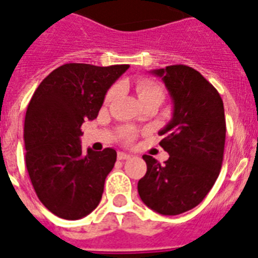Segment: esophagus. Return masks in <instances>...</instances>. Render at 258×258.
Returning a JSON list of instances; mask_svg holds the SVG:
<instances>
[{
    "instance_id": "obj_1",
    "label": "esophagus",
    "mask_w": 258,
    "mask_h": 258,
    "mask_svg": "<svg viewBox=\"0 0 258 258\" xmlns=\"http://www.w3.org/2000/svg\"><path fill=\"white\" fill-rule=\"evenodd\" d=\"M131 158V154L124 153V152H118V160H128Z\"/></svg>"
}]
</instances>
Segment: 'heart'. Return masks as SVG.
<instances>
[{"label":"heart","instance_id":"1","mask_svg":"<svg viewBox=\"0 0 258 258\" xmlns=\"http://www.w3.org/2000/svg\"><path fill=\"white\" fill-rule=\"evenodd\" d=\"M136 92H138L139 100L143 101V100H147V98L152 97H158L162 100L163 98V89L160 84H157L153 80L148 79H142L136 83ZM118 95V88L116 87H111L109 91H107L106 96H105V102L106 104H110L111 101H114V98ZM134 134L132 131H128L126 134V140H131Z\"/></svg>","mask_w":258,"mask_h":258}]
</instances>
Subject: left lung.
<instances>
[{
    "instance_id": "obj_1",
    "label": "left lung",
    "mask_w": 258,
    "mask_h": 258,
    "mask_svg": "<svg viewBox=\"0 0 258 258\" xmlns=\"http://www.w3.org/2000/svg\"><path fill=\"white\" fill-rule=\"evenodd\" d=\"M165 83L174 104L172 118L158 134L169 153L161 165L144 154L147 174L138 183L140 199L163 216L194 209L216 183L223 161L226 119L217 89L184 64L151 71Z\"/></svg>"
}]
</instances>
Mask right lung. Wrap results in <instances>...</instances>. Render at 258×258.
Returning a JSON list of instances; mask_svg holds the SVG:
<instances>
[{
	"instance_id": "obj_1",
	"label": "right lung",
	"mask_w": 258,
	"mask_h": 258,
	"mask_svg": "<svg viewBox=\"0 0 258 258\" xmlns=\"http://www.w3.org/2000/svg\"><path fill=\"white\" fill-rule=\"evenodd\" d=\"M128 64L66 63L33 93L24 119L26 166L42 205L59 218L80 219L97 208L116 152L82 151L83 122L97 118L107 89Z\"/></svg>"
}]
</instances>
